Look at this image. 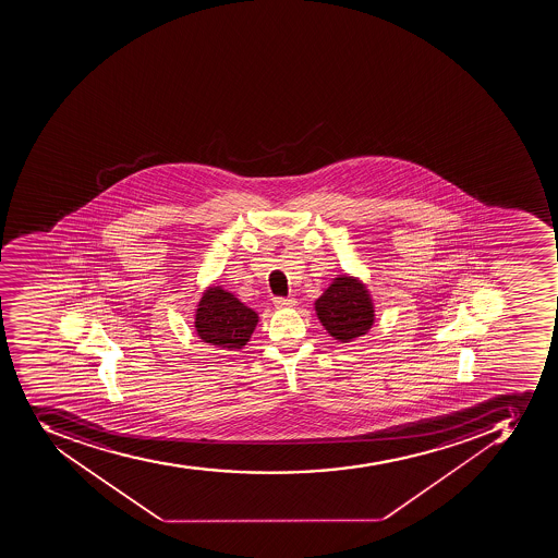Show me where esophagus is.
<instances>
[{
  "label": "esophagus",
  "mask_w": 558,
  "mask_h": 558,
  "mask_svg": "<svg viewBox=\"0 0 558 558\" xmlns=\"http://www.w3.org/2000/svg\"><path fill=\"white\" fill-rule=\"evenodd\" d=\"M274 305H276L277 308L293 307V305H296V300L295 299H282V296H277V299H274Z\"/></svg>",
  "instance_id": "obj_1"
}]
</instances>
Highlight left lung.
Listing matches in <instances>:
<instances>
[{"instance_id": "obj_1", "label": "left lung", "mask_w": 558, "mask_h": 558, "mask_svg": "<svg viewBox=\"0 0 558 558\" xmlns=\"http://www.w3.org/2000/svg\"><path fill=\"white\" fill-rule=\"evenodd\" d=\"M317 319L333 339L353 342L371 331L376 308L367 284L359 277L340 274L314 302Z\"/></svg>"}]
</instances>
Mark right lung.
<instances>
[{"label": "right lung", "mask_w": 558, "mask_h": 558, "mask_svg": "<svg viewBox=\"0 0 558 558\" xmlns=\"http://www.w3.org/2000/svg\"><path fill=\"white\" fill-rule=\"evenodd\" d=\"M259 317L222 286H209L195 308V331L205 344L241 351L250 342Z\"/></svg>", "instance_id": "obj_1"}]
</instances>
